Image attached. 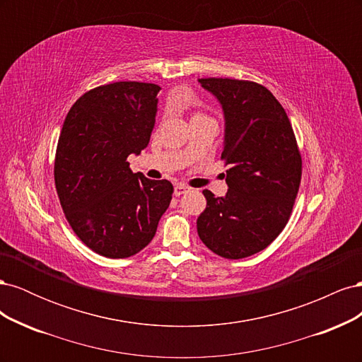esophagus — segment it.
Returning <instances> with one entry per match:
<instances>
[{
  "label": "esophagus",
  "mask_w": 362,
  "mask_h": 362,
  "mask_svg": "<svg viewBox=\"0 0 362 362\" xmlns=\"http://www.w3.org/2000/svg\"><path fill=\"white\" fill-rule=\"evenodd\" d=\"M187 190H189V187L185 184H177V185H175V196H181Z\"/></svg>",
  "instance_id": "34e87169"
}]
</instances>
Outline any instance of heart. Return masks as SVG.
Instances as JSON below:
<instances>
[{
  "label": "heart",
  "instance_id": "b5f03b06",
  "mask_svg": "<svg viewBox=\"0 0 362 362\" xmlns=\"http://www.w3.org/2000/svg\"><path fill=\"white\" fill-rule=\"evenodd\" d=\"M201 116H204V115H202V113H194V115H193V117H201Z\"/></svg>",
  "mask_w": 362,
  "mask_h": 362
}]
</instances>
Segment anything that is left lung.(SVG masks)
<instances>
[{
	"label": "left lung",
	"mask_w": 362,
	"mask_h": 362,
	"mask_svg": "<svg viewBox=\"0 0 362 362\" xmlns=\"http://www.w3.org/2000/svg\"><path fill=\"white\" fill-rule=\"evenodd\" d=\"M225 113L222 160L228 193L204 190L198 217L202 243L240 259L266 249L286 228L302 178V157L290 119L267 87L233 78H199Z\"/></svg>",
	"instance_id": "obj_1"
}]
</instances>
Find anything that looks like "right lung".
Wrapping results in <instances>:
<instances>
[{
  "label": "right lung",
  "instance_id": "1",
  "mask_svg": "<svg viewBox=\"0 0 362 362\" xmlns=\"http://www.w3.org/2000/svg\"><path fill=\"white\" fill-rule=\"evenodd\" d=\"M160 89L140 81L98 86L64 119L54 160L60 205L76 237L107 258L148 246L172 201V182L133 173L127 161L149 144Z\"/></svg>",
  "mask_w": 362,
  "mask_h": 362
}]
</instances>
